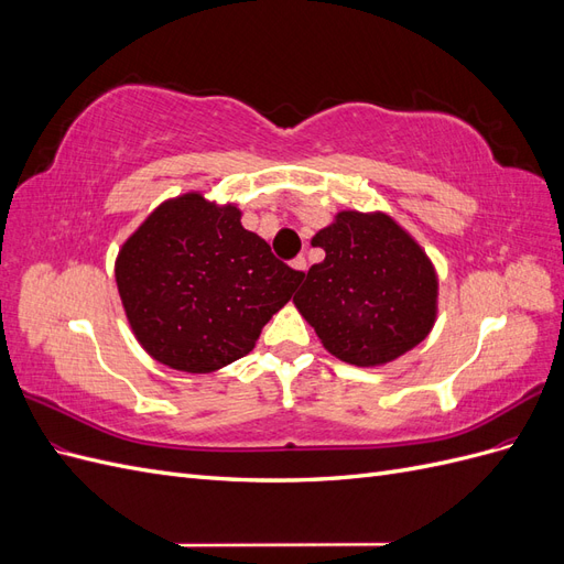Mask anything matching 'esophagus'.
<instances>
[{"instance_id": "34e87169", "label": "esophagus", "mask_w": 564, "mask_h": 564, "mask_svg": "<svg viewBox=\"0 0 564 564\" xmlns=\"http://www.w3.org/2000/svg\"><path fill=\"white\" fill-rule=\"evenodd\" d=\"M292 268L299 272V275H301V280H303V275H305V272H308V263H305V259H303V256H299V259H294L292 261Z\"/></svg>"}]
</instances>
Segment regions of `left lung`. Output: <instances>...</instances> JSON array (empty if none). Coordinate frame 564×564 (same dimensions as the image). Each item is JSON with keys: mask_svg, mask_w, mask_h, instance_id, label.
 I'll return each mask as SVG.
<instances>
[{"mask_svg": "<svg viewBox=\"0 0 564 564\" xmlns=\"http://www.w3.org/2000/svg\"><path fill=\"white\" fill-rule=\"evenodd\" d=\"M311 245L324 249V261L303 275L294 305L338 360L383 367L431 334L437 270L395 218L344 209Z\"/></svg>", "mask_w": 564, "mask_h": 564, "instance_id": "8db88e82", "label": "left lung"}]
</instances>
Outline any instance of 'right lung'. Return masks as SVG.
I'll use <instances>...</instances> for the list:
<instances>
[{"mask_svg": "<svg viewBox=\"0 0 564 564\" xmlns=\"http://www.w3.org/2000/svg\"><path fill=\"white\" fill-rule=\"evenodd\" d=\"M115 282L141 348L166 367L212 373L251 352L301 284L237 204L199 191L164 199L119 247Z\"/></svg>", "mask_w": 564, "mask_h": 564, "instance_id": "add662e5", "label": "right lung"}]
</instances>
